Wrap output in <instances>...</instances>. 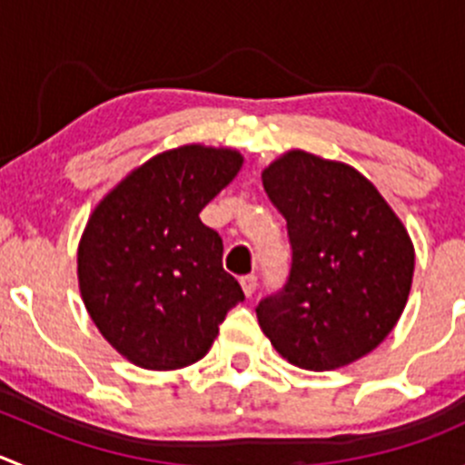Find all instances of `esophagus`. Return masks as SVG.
<instances>
[{
  "label": "esophagus",
  "mask_w": 465,
  "mask_h": 465,
  "mask_svg": "<svg viewBox=\"0 0 465 465\" xmlns=\"http://www.w3.org/2000/svg\"><path fill=\"white\" fill-rule=\"evenodd\" d=\"M241 286H242V292L250 297L252 292L256 291V277H254V274H245V277H241Z\"/></svg>",
  "instance_id": "34e87169"
}]
</instances>
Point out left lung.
<instances>
[{
	"label": "left lung",
	"instance_id": "obj_1",
	"mask_svg": "<svg viewBox=\"0 0 465 465\" xmlns=\"http://www.w3.org/2000/svg\"><path fill=\"white\" fill-rule=\"evenodd\" d=\"M286 218V286L256 306L272 347L304 371H336L372 352L398 324L413 282L407 227L352 165L291 150L261 173Z\"/></svg>",
	"mask_w": 465,
	"mask_h": 465
}]
</instances>
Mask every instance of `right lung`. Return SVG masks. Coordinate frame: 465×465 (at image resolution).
<instances>
[{
    "label": "right lung",
    "mask_w": 465,
    "mask_h": 465,
    "mask_svg": "<svg viewBox=\"0 0 465 465\" xmlns=\"http://www.w3.org/2000/svg\"><path fill=\"white\" fill-rule=\"evenodd\" d=\"M241 168L242 154L229 147H174L132 170L90 213L76 252L81 300L134 366L200 361L227 311L245 300L223 268V238L200 220Z\"/></svg>",
    "instance_id": "right-lung-1"
}]
</instances>
